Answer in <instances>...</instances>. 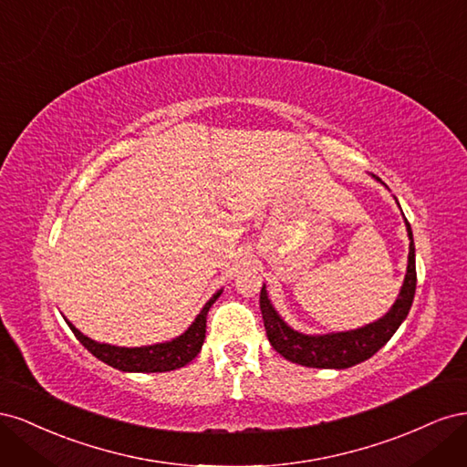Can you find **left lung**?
I'll use <instances>...</instances> for the list:
<instances>
[{"label": "left lung", "mask_w": 467, "mask_h": 467, "mask_svg": "<svg viewBox=\"0 0 467 467\" xmlns=\"http://www.w3.org/2000/svg\"><path fill=\"white\" fill-rule=\"evenodd\" d=\"M407 234L411 244H409V265L405 282L400 292L398 302L393 304L389 312L378 319L376 323L366 325L357 331L347 333H333V335H302L298 331L290 329L288 325L280 319L275 312V307L268 300L266 288H261V314L265 321L266 337L271 341L273 348L280 352L282 357L290 362L309 366V368H350L366 358L374 357L376 352L384 347L393 333L398 331L403 319L407 317L409 309H411L415 288H417V268H415V244H413V232L409 225L407 218Z\"/></svg>", "instance_id": "left-lung-1"}]
</instances>
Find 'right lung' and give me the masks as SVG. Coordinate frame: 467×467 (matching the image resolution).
Returning <instances> with one entry per match:
<instances>
[{
    "label": "right lung",
    "instance_id": "1",
    "mask_svg": "<svg viewBox=\"0 0 467 467\" xmlns=\"http://www.w3.org/2000/svg\"><path fill=\"white\" fill-rule=\"evenodd\" d=\"M218 296L220 292L212 296V298L206 302V306L202 307L199 317L194 319L191 327L179 338L169 343L153 345V347L124 348V347L101 345V343L91 341V338H88L83 333H79L69 321L66 323L78 337V341L86 347L93 357L112 366V368H119L122 372H169L175 368H182V366L189 364L201 352L204 337H206L208 309L218 300Z\"/></svg>",
    "mask_w": 467,
    "mask_h": 467
}]
</instances>
